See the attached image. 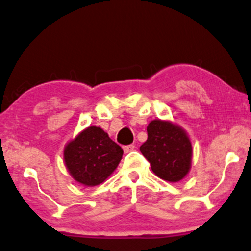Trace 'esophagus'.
I'll use <instances>...</instances> for the list:
<instances>
[{"instance_id": "1", "label": "esophagus", "mask_w": 251, "mask_h": 251, "mask_svg": "<svg viewBox=\"0 0 251 251\" xmlns=\"http://www.w3.org/2000/svg\"><path fill=\"white\" fill-rule=\"evenodd\" d=\"M134 149H135V146H134V144H128V146L124 147L125 153H128V152H130V151H133Z\"/></svg>"}]
</instances>
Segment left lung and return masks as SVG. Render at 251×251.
I'll use <instances>...</instances> for the list:
<instances>
[{
    "mask_svg": "<svg viewBox=\"0 0 251 251\" xmlns=\"http://www.w3.org/2000/svg\"><path fill=\"white\" fill-rule=\"evenodd\" d=\"M147 130L148 140L140 150L151 169L165 181H181L188 174L192 158V146L184 130L162 121H152Z\"/></svg>",
    "mask_w": 251,
    "mask_h": 251,
    "instance_id": "1",
    "label": "left lung"
}]
</instances>
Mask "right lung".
Wrapping results in <instances>:
<instances>
[{"label": "right lung", "instance_id": "add662e5", "mask_svg": "<svg viewBox=\"0 0 251 251\" xmlns=\"http://www.w3.org/2000/svg\"><path fill=\"white\" fill-rule=\"evenodd\" d=\"M124 151L100 127L83 130L65 149L67 168L77 182L94 186L117 168Z\"/></svg>", "mask_w": 251, "mask_h": 251}]
</instances>
